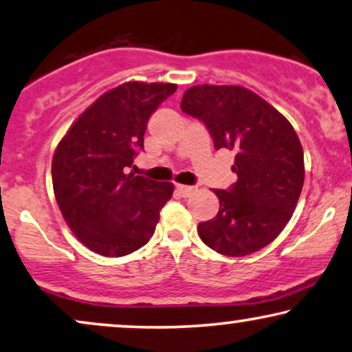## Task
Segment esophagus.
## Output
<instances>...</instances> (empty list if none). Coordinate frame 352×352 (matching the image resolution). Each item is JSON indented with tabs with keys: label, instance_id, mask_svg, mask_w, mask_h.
Listing matches in <instances>:
<instances>
[{
	"label": "esophagus",
	"instance_id": "obj_1",
	"mask_svg": "<svg viewBox=\"0 0 352 352\" xmlns=\"http://www.w3.org/2000/svg\"><path fill=\"white\" fill-rule=\"evenodd\" d=\"M177 191L180 192L183 197H188L195 191V186H188V185H177Z\"/></svg>",
	"mask_w": 352,
	"mask_h": 352
}]
</instances>
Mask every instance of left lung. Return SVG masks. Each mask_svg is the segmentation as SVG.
Segmentation results:
<instances>
[{
    "instance_id": "left-lung-1",
    "label": "left lung",
    "mask_w": 352,
    "mask_h": 352,
    "mask_svg": "<svg viewBox=\"0 0 352 352\" xmlns=\"http://www.w3.org/2000/svg\"><path fill=\"white\" fill-rule=\"evenodd\" d=\"M183 113L204 122L217 150H234L236 183L214 190L219 214L197 225L206 245L244 256L273 242L289 223L305 182L303 148L289 121L241 86H192Z\"/></svg>"
}]
</instances>
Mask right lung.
I'll use <instances>...</instances> for the list:
<instances>
[{"mask_svg": "<svg viewBox=\"0 0 352 352\" xmlns=\"http://www.w3.org/2000/svg\"><path fill=\"white\" fill-rule=\"evenodd\" d=\"M177 91L170 82L131 81L97 98L68 129L52 157V185L67 225L103 256L146 244L172 197L170 182L127 174L143 150L146 122Z\"/></svg>", "mask_w": 352, "mask_h": 352, "instance_id": "1", "label": "right lung"}]
</instances>
